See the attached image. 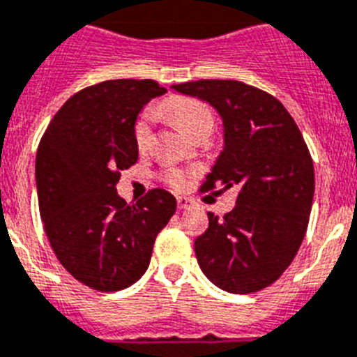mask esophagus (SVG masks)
<instances>
[{
    "instance_id": "34e87169",
    "label": "esophagus",
    "mask_w": 357,
    "mask_h": 357,
    "mask_svg": "<svg viewBox=\"0 0 357 357\" xmlns=\"http://www.w3.org/2000/svg\"><path fill=\"white\" fill-rule=\"evenodd\" d=\"M176 201H178V208L179 210H188V208H192V206H194V201L192 199H188V197H185V196H178L176 197Z\"/></svg>"
}]
</instances>
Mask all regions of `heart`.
<instances>
[{
	"label": "heart",
	"instance_id": "1",
	"mask_svg": "<svg viewBox=\"0 0 357 357\" xmlns=\"http://www.w3.org/2000/svg\"><path fill=\"white\" fill-rule=\"evenodd\" d=\"M161 111L169 116L176 126L187 135L196 138L201 132H210L213 129V111L206 102L196 97L185 95H172L161 104ZM151 123H153V109H144L132 126V140L140 151H145L151 144ZM187 178V172L176 167H169L161 172V179L169 183L170 187H181Z\"/></svg>",
	"mask_w": 357,
	"mask_h": 357
}]
</instances>
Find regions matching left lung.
<instances>
[{"label": "left lung", "instance_id": "1", "mask_svg": "<svg viewBox=\"0 0 357 357\" xmlns=\"http://www.w3.org/2000/svg\"><path fill=\"white\" fill-rule=\"evenodd\" d=\"M172 88L219 111L225 149L201 190H238L231 212L213 215L196 238L201 271L235 294L271 286L298 253L314 196V167L298 126L269 93L238 80H196Z\"/></svg>", "mask_w": 357, "mask_h": 357}]
</instances>
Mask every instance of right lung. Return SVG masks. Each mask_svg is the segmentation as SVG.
Wrapping results in <instances>:
<instances>
[{"label": "right lung", "instance_id": "add662e5", "mask_svg": "<svg viewBox=\"0 0 357 357\" xmlns=\"http://www.w3.org/2000/svg\"><path fill=\"white\" fill-rule=\"evenodd\" d=\"M156 80L119 79L80 89L46 127L36 156L39 213L59 262L95 291H120L147 271L154 241L176 197L153 188L136 204L116 194L122 170L138 161L132 126Z\"/></svg>", "mask_w": 357, "mask_h": 357}]
</instances>
